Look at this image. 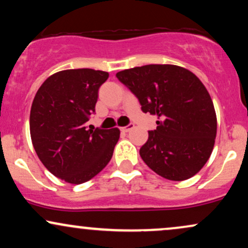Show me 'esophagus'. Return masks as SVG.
<instances>
[{
	"instance_id": "34e87169",
	"label": "esophagus",
	"mask_w": 248,
	"mask_h": 248,
	"mask_svg": "<svg viewBox=\"0 0 248 248\" xmlns=\"http://www.w3.org/2000/svg\"><path fill=\"white\" fill-rule=\"evenodd\" d=\"M133 128H134V124H128L126 127H122L121 128V132L127 133V132H129L130 129H133Z\"/></svg>"
}]
</instances>
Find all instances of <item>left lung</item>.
I'll list each match as a JSON object with an SVG mask.
<instances>
[{
	"mask_svg": "<svg viewBox=\"0 0 248 248\" xmlns=\"http://www.w3.org/2000/svg\"><path fill=\"white\" fill-rule=\"evenodd\" d=\"M116 78L138 98L142 112L158 116L140 149L144 163L170 181L196 175L209 160L217 134L215 107L202 81L176 65L134 67Z\"/></svg>",
	"mask_w": 248,
	"mask_h": 248,
	"instance_id": "8db88e82",
	"label": "left lung"
}]
</instances>
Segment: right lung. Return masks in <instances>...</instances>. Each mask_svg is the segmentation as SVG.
<instances>
[{"label":"right lung","mask_w":248,"mask_h":248,"mask_svg":"<svg viewBox=\"0 0 248 248\" xmlns=\"http://www.w3.org/2000/svg\"><path fill=\"white\" fill-rule=\"evenodd\" d=\"M105 71L65 70L37 91L30 112V134L39 160L56 177L72 184L90 181L107 166L120 130L87 127L95 113Z\"/></svg>","instance_id":"obj_1"}]
</instances>
